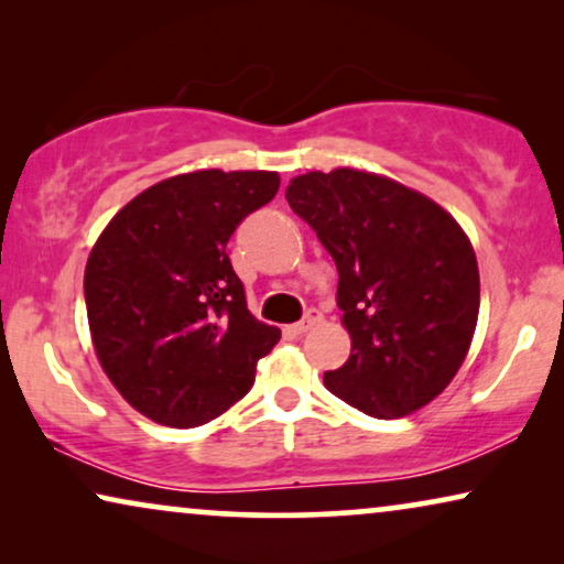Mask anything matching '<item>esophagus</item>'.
<instances>
[{"label": "esophagus", "instance_id": "1", "mask_svg": "<svg viewBox=\"0 0 564 564\" xmlns=\"http://www.w3.org/2000/svg\"><path fill=\"white\" fill-rule=\"evenodd\" d=\"M321 321H323V313L315 311V307H311V311L305 313L303 321H297V323H292V326H288V334H290V336H303V334H307V330H311L313 326H318Z\"/></svg>", "mask_w": 564, "mask_h": 564}]
</instances>
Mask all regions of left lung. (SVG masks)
Instances as JSON below:
<instances>
[{
  "instance_id": "left-lung-1",
  "label": "left lung",
  "mask_w": 564,
  "mask_h": 564,
  "mask_svg": "<svg viewBox=\"0 0 564 564\" xmlns=\"http://www.w3.org/2000/svg\"><path fill=\"white\" fill-rule=\"evenodd\" d=\"M338 269L351 336L326 388L375 419L431 403L465 361L480 311L473 243L444 207L388 176L307 172L284 192Z\"/></svg>"
}]
</instances>
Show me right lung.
Returning <instances> with one entry per match:
<instances>
[{
  "mask_svg": "<svg viewBox=\"0 0 564 564\" xmlns=\"http://www.w3.org/2000/svg\"><path fill=\"white\" fill-rule=\"evenodd\" d=\"M276 172L203 169L130 199L97 238L84 300L97 359L138 413L174 429L218 419L253 384L280 328L253 318L226 253Z\"/></svg>",
  "mask_w": 564,
  "mask_h": 564,
  "instance_id": "1",
  "label": "right lung"
}]
</instances>
